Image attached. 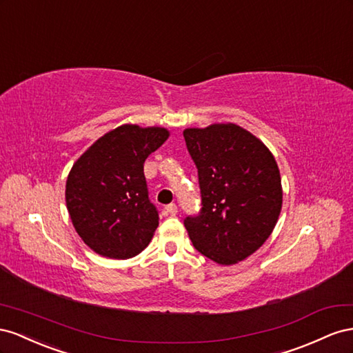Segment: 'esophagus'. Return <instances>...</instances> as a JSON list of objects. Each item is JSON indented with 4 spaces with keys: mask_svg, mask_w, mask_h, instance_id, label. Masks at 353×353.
Listing matches in <instances>:
<instances>
[{
    "mask_svg": "<svg viewBox=\"0 0 353 353\" xmlns=\"http://www.w3.org/2000/svg\"><path fill=\"white\" fill-rule=\"evenodd\" d=\"M165 210H167V213L168 214H171V216H174V214H177V205L176 204H168L167 207H165Z\"/></svg>",
    "mask_w": 353,
    "mask_h": 353,
    "instance_id": "obj_1",
    "label": "esophagus"
}]
</instances>
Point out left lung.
<instances>
[{
    "instance_id": "1",
    "label": "left lung",
    "mask_w": 353,
    "mask_h": 353,
    "mask_svg": "<svg viewBox=\"0 0 353 353\" xmlns=\"http://www.w3.org/2000/svg\"><path fill=\"white\" fill-rule=\"evenodd\" d=\"M203 208L186 217L194 247L219 265L245 260L270 236L283 208L279 168L269 148L234 123L186 128Z\"/></svg>"
}]
</instances>
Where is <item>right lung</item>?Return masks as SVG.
Instances as JSON below:
<instances>
[{
  "label": "right lung",
  "mask_w": 353,
  "mask_h": 353,
  "mask_svg": "<svg viewBox=\"0 0 353 353\" xmlns=\"http://www.w3.org/2000/svg\"><path fill=\"white\" fill-rule=\"evenodd\" d=\"M168 136L164 127L123 124L74 163L66 208L77 234L94 253L124 260L150 243L159 217L148 196L143 164Z\"/></svg>",
  "instance_id": "1"
}]
</instances>
